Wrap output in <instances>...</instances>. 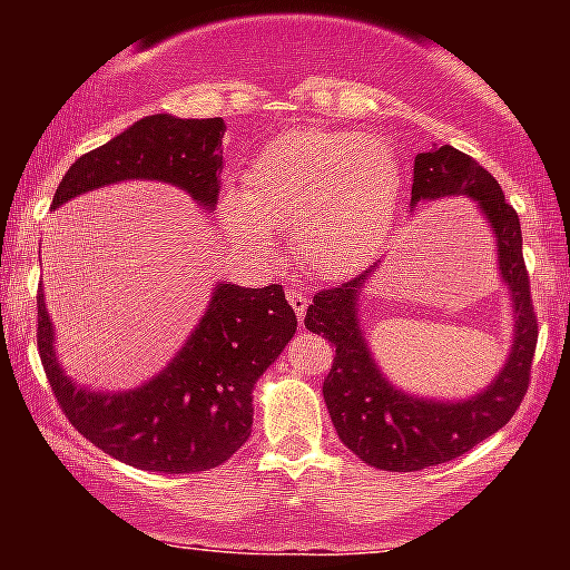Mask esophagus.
Instances as JSON below:
<instances>
[{"instance_id":"obj_1","label":"esophagus","mask_w":570,"mask_h":570,"mask_svg":"<svg viewBox=\"0 0 570 570\" xmlns=\"http://www.w3.org/2000/svg\"><path fill=\"white\" fill-rule=\"evenodd\" d=\"M286 299H289V305L294 307V313H297V318H299V322H303V316H305V311H307V303H311V299H307V294L303 289H297V286H289V289H286Z\"/></svg>"}]
</instances>
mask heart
Here are the masks:
<instances>
[{
	"label": "heart",
	"instance_id": "b5f03b06",
	"mask_svg": "<svg viewBox=\"0 0 570 570\" xmlns=\"http://www.w3.org/2000/svg\"><path fill=\"white\" fill-rule=\"evenodd\" d=\"M399 203L394 149L351 130L297 128L271 141L244 174V193L222 198L227 227L267 252L271 225L289 227L297 257L343 276L383 244Z\"/></svg>",
	"mask_w": 570,
	"mask_h": 570
}]
</instances>
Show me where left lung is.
Masks as SVG:
<instances>
[{"instance_id":"left-lung-1","label":"left lung","mask_w":570,"mask_h":570,"mask_svg":"<svg viewBox=\"0 0 570 570\" xmlns=\"http://www.w3.org/2000/svg\"><path fill=\"white\" fill-rule=\"evenodd\" d=\"M466 195L493 227L499 271L512 294V353L493 383L461 402L410 396L391 385L377 370L358 326V292L372 271L316 292L307 305L305 330L335 345L330 375L324 377V402L340 442L383 472H421L469 453L474 444L507 426L531 383L535 324L531 278L522 259V233L517 212L503 198L499 181L455 147H431L412 168V206Z\"/></svg>"}]
</instances>
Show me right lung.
Returning a JSON list of instances; mask_svg holds the SVG:
<instances>
[{"label": "right lung", "mask_w": 570, "mask_h": 570, "mask_svg": "<svg viewBox=\"0 0 570 570\" xmlns=\"http://www.w3.org/2000/svg\"><path fill=\"white\" fill-rule=\"evenodd\" d=\"M225 120L149 115L82 155L63 174L53 208L88 189L126 179L181 187L212 212L219 200ZM297 330L278 284H217L200 324L160 375L120 394L75 385L56 358L53 322L37 292V348L63 415L85 440L144 472H208L252 434V391Z\"/></svg>", "instance_id": "obj_1"}]
</instances>
